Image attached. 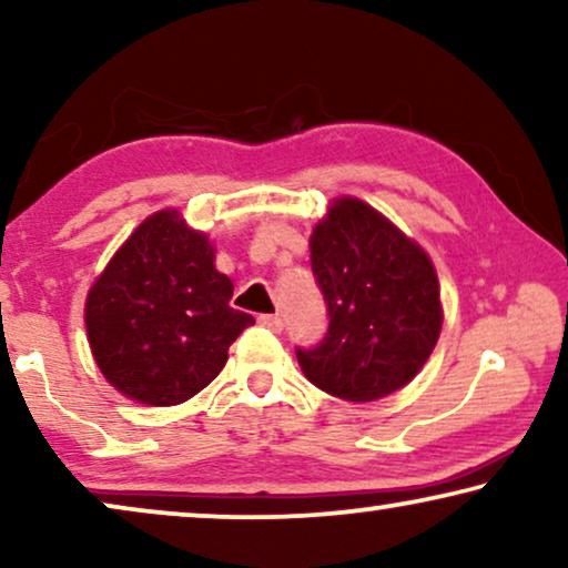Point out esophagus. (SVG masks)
Returning a JSON list of instances; mask_svg holds the SVG:
<instances>
[{"mask_svg": "<svg viewBox=\"0 0 568 568\" xmlns=\"http://www.w3.org/2000/svg\"><path fill=\"white\" fill-rule=\"evenodd\" d=\"M258 323L266 325V328H271V331H276V333L284 328V321H282V317H278V315H261Z\"/></svg>", "mask_w": 568, "mask_h": 568, "instance_id": "esophagus-1", "label": "esophagus"}]
</instances>
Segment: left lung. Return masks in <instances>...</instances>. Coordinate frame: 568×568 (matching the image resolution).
Here are the masks:
<instances>
[{
  "mask_svg": "<svg viewBox=\"0 0 568 568\" xmlns=\"http://www.w3.org/2000/svg\"><path fill=\"white\" fill-rule=\"evenodd\" d=\"M310 261L331 325L305 377L341 400L367 403L408 385L437 346L445 310L429 253L356 196H336L310 232Z\"/></svg>",
  "mask_w": 568,
  "mask_h": 568,
  "instance_id": "1",
  "label": "left lung"
}]
</instances>
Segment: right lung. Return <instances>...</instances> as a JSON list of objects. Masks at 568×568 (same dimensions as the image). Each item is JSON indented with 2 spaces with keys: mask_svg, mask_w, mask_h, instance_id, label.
I'll use <instances>...</instances> for the list:
<instances>
[{
  "mask_svg": "<svg viewBox=\"0 0 568 568\" xmlns=\"http://www.w3.org/2000/svg\"><path fill=\"white\" fill-rule=\"evenodd\" d=\"M216 247L181 209H160L131 232L84 300L88 344L103 377L142 406H178L204 390L255 321L230 307Z\"/></svg>",
  "mask_w": 568,
  "mask_h": 568,
  "instance_id": "add662e5",
  "label": "right lung"
}]
</instances>
